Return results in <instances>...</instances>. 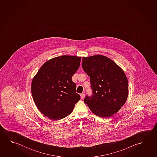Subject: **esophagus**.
I'll use <instances>...</instances> for the list:
<instances>
[{"label":"esophagus","mask_w":157,"mask_h":157,"mask_svg":"<svg viewBox=\"0 0 157 157\" xmlns=\"http://www.w3.org/2000/svg\"><path fill=\"white\" fill-rule=\"evenodd\" d=\"M80 98H81L82 100H83V99L84 98H85V94H84V93L80 95Z\"/></svg>","instance_id":"1"}]
</instances>
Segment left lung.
<instances>
[{
  "instance_id": "left-lung-1",
  "label": "left lung",
  "mask_w": 157,
  "mask_h": 157,
  "mask_svg": "<svg viewBox=\"0 0 157 157\" xmlns=\"http://www.w3.org/2000/svg\"><path fill=\"white\" fill-rule=\"evenodd\" d=\"M82 69L90 77L92 97L84 102L96 116L109 118L126 102L128 85L126 75L118 64L101 55L82 57Z\"/></svg>"
}]
</instances>
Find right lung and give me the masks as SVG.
I'll list each match as a JSON object with an SVG mask.
<instances>
[{"label":"right lung","instance_id":"add662e5","mask_svg":"<svg viewBox=\"0 0 157 157\" xmlns=\"http://www.w3.org/2000/svg\"><path fill=\"white\" fill-rule=\"evenodd\" d=\"M81 57L63 55L49 59L34 77L31 92L36 107L53 121L72 113L80 96L72 77L80 66Z\"/></svg>","mask_w":157,"mask_h":157}]
</instances>
